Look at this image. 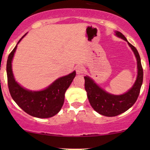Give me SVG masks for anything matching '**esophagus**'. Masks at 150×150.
<instances>
[{
	"instance_id": "esophagus-1",
	"label": "esophagus",
	"mask_w": 150,
	"mask_h": 150,
	"mask_svg": "<svg viewBox=\"0 0 150 150\" xmlns=\"http://www.w3.org/2000/svg\"><path fill=\"white\" fill-rule=\"evenodd\" d=\"M83 71H84V67L83 65H78L76 67V73L78 74H83Z\"/></svg>"
}]
</instances>
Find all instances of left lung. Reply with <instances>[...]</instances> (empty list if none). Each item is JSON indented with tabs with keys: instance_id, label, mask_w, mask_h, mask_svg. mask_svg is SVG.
<instances>
[{
	"instance_id": "1",
	"label": "left lung",
	"mask_w": 150,
	"mask_h": 150,
	"mask_svg": "<svg viewBox=\"0 0 150 150\" xmlns=\"http://www.w3.org/2000/svg\"><path fill=\"white\" fill-rule=\"evenodd\" d=\"M115 35L126 41L134 52L137 59V76L134 85L126 93L121 95H114L108 93L96 84L88 76L85 78V88L88 100L92 108L98 113L106 117H115L128 110L137 101L143 83V72L141 58L138 51L130 44L122 33L115 30Z\"/></svg>"
}]
</instances>
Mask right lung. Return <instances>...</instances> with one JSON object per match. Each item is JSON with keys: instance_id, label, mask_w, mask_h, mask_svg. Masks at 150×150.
Here are the masks:
<instances>
[{"instance_id": "obj_1", "label": "right lung", "mask_w": 150, "mask_h": 150, "mask_svg": "<svg viewBox=\"0 0 150 150\" xmlns=\"http://www.w3.org/2000/svg\"><path fill=\"white\" fill-rule=\"evenodd\" d=\"M22 37L10 53L7 61L8 87L12 98L26 113L38 118H49L54 116L62 108L65 93L76 76V71L60 77L40 91H31L22 87L14 78L12 71V61Z\"/></svg>"}]
</instances>
